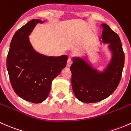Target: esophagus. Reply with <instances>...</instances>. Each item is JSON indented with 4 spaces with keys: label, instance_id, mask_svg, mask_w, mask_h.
Listing matches in <instances>:
<instances>
[{
    "label": "esophagus",
    "instance_id": "obj_1",
    "mask_svg": "<svg viewBox=\"0 0 131 131\" xmlns=\"http://www.w3.org/2000/svg\"><path fill=\"white\" fill-rule=\"evenodd\" d=\"M72 61L71 60L70 58H68V61H67V67H70L71 65H72Z\"/></svg>",
    "mask_w": 131,
    "mask_h": 131
}]
</instances>
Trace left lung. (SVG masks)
<instances>
[{"mask_svg": "<svg viewBox=\"0 0 131 131\" xmlns=\"http://www.w3.org/2000/svg\"><path fill=\"white\" fill-rule=\"evenodd\" d=\"M101 39L112 51V58L102 72L94 69L82 58H73L70 67L72 86L79 101L87 103H96L110 96L118 87L122 77L125 55L118 35L108 25L101 24Z\"/></svg>", "mask_w": 131, "mask_h": 131, "instance_id": "1", "label": "left lung"}]
</instances>
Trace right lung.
I'll return each instance as SVG.
<instances>
[{
    "instance_id": "right-lung-1",
    "label": "right lung",
    "mask_w": 131,
    "mask_h": 131,
    "mask_svg": "<svg viewBox=\"0 0 131 131\" xmlns=\"http://www.w3.org/2000/svg\"><path fill=\"white\" fill-rule=\"evenodd\" d=\"M40 19H34L13 36L7 57V69L13 89L23 100L39 103L48 96L52 81L67 65V55L53 57L37 52L29 35Z\"/></svg>"
}]
</instances>
